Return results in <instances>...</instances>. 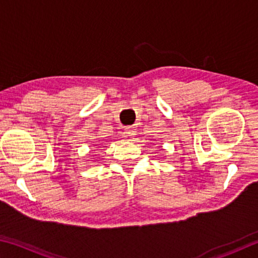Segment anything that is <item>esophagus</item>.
Returning <instances> with one entry per match:
<instances>
[{
	"mask_svg": "<svg viewBox=\"0 0 258 258\" xmlns=\"http://www.w3.org/2000/svg\"><path fill=\"white\" fill-rule=\"evenodd\" d=\"M125 134L127 135V137H134L135 131L132 127H126L125 128Z\"/></svg>",
	"mask_w": 258,
	"mask_h": 258,
	"instance_id": "34e87169",
	"label": "esophagus"
}]
</instances>
